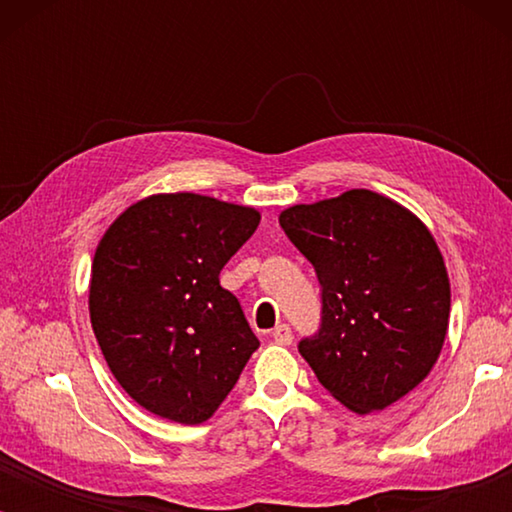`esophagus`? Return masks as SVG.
I'll return each instance as SVG.
<instances>
[{"mask_svg":"<svg viewBox=\"0 0 512 512\" xmlns=\"http://www.w3.org/2000/svg\"><path fill=\"white\" fill-rule=\"evenodd\" d=\"M272 340H275L277 345H291V342H293L291 328L286 326V324H279L275 331H272Z\"/></svg>","mask_w":512,"mask_h":512,"instance_id":"obj_1","label":"esophagus"}]
</instances>
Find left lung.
<instances>
[{
    "label": "left lung",
    "instance_id": "8db88e82",
    "mask_svg": "<svg viewBox=\"0 0 512 512\" xmlns=\"http://www.w3.org/2000/svg\"><path fill=\"white\" fill-rule=\"evenodd\" d=\"M279 226L321 284V331L298 349L324 389L356 415L410 394L436 366L450 324V277L424 221L352 188L286 207Z\"/></svg>",
    "mask_w": 512,
    "mask_h": 512
}]
</instances>
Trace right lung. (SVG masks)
Wrapping results in <instances>:
<instances>
[{
  "label": "right lung",
  "instance_id": "obj_1",
  "mask_svg": "<svg viewBox=\"0 0 512 512\" xmlns=\"http://www.w3.org/2000/svg\"><path fill=\"white\" fill-rule=\"evenodd\" d=\"M258 221L254 207L156 193L104 230L90 270V324L109 370L144 410L207 422L261 345L219 282Z\"/></svg>",
  "mask_w": 512,
  "mask_h": 512
}]
</instances>
